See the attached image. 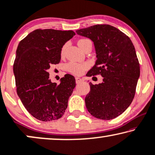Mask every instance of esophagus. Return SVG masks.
I'll list each match as a JSON object with an SVG mask.
<instances>
[{
  "label": "esophagus",
  "mask_w": 155,
  "mask_h": 155,
  "mask_svg": "<svg viewBox=\"0 0 155 155\" xmlns=\"http://www.w3.org/2000/svg\"><path fill=\"white\" fill-rule=\"evenodd\" d=\"M82 81H84V79H81V78L76 77V84H79L80 82H81Z\"/></svg>",
  "instance_id": "34e87169"
}]
</instances>
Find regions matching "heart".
<instances>
[{
	"instance_id": "1",
	"label": "heart",
	"mask_w": 155,
	"mask_h": 155,
	"mask_svg": "<svg viewBox=\"0 0 155 155\" xmlns=\"http://www.w3.org/2000/svg\"><path fill=\"white\" fill-rule=\"evenodd\" d=\"M86 39H82V40H80L78 41V45H79L80 48H81L82 43H83L84 41H86ZM65 49V46L63 47L62 49H61V54L64 53ZM67 70L71 73L76 74V75H80L83 72L86 70L88 68V64L87 63H82V64H79V63H75V62H70L67 64Z\"/></svg>"
}]
</instances>
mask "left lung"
I'll list each match as a JSON object with an SVG mask.
<instances>
[{"mask_svg": "<svg viewBox=\"0 0 155 155\" xmlns=\"http://www.w3.org/2000/svg\"><path fill=\"white\" fill-rule=\"evenodd\" d=\"M94 42L97 60L88 76L101 74V84L90 82L86 108L98 119L110 120L124 112L133 101L140 77V64L128 37L110 25H96L76 31Z\"/></svg>", "mask_w": 155, "mask_h": 155, "instance_id": "obj_1", "label": "left lung"}]
</instances>
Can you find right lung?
<instances>
[{"label":"right lung","instance_id":"add662e5","mask_svg":"<svg viewBox=\"0 0 155 155\" xmlns=\"http://www.w3.org/2000/svg\"><path fill=\"white\" fill-rule=\"evenodd\" d=\"M74 35L72 30L38 29L18 46L13 64L17 94L27 110L41 121L62 116L76 86L71 74H65L57 84L51 81L47 71L51 64L59 63L61 48Z\"/></svg>","mask_w":155,"mask_h":155}]
</instances>
